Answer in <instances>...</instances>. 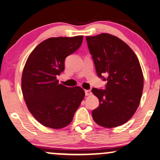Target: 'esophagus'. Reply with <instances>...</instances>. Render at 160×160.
<instances>
[{
	"label": "esophagus",
	"instance_id": "esophagus-1",
	"mask_svg": "<svg viewBox=\"0 0 160 160\" xmlns=\"http://www.w3.org/2000/svg\"><path fill=\"white\" fill-rule=\"evenodd\" d=\"M91 91L90 90H85V96H90L91 95Z\"/></svg>",
	"mask_w": 160,
	"mask_h": 160
}]
</instances>
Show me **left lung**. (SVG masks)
I'll list each match as a JSON object with an SVG mask.
<instances>
[{"instance_id":"8db88e82","label":"left lung","mask_w":160,"mask_h":160,"mask_svg":"<svg viewBox=\"0 0 160 160\" xmlns=\"http://www.w3.org/2000/svg\"><path fill=\"white\" fill-rule=\"evenodd\" d=\"M86 40L97 75L107 82L105 90L92 89L99 100L92 117L102 127L122 125L136 112L142 96L140 63L132 49L116 36L102 33L87 36Z\"/></svg>"}]
</instances>
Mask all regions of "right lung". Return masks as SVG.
Returning a JSON list of instances; mask_svg holds the SVG:
<instances>
[{"mask_svg": "<svg viewBox=\"0 0 160 160\" xmlns=\"http://www.w3.org/2000/svg\"><path fill=\"white\" fill-rule=\"evenodd\" d=\"M82 39V35L48 38L27 60L22 77L24 99L32 116L46 127L68 125L85 97L82 88H68L57 79L64 70L65 58L80 48Z\"/></svg>", "mask_w": 160, "mask_h": 160, "instance_id": "obj_1", "label": "right lung"}]
</instances>
